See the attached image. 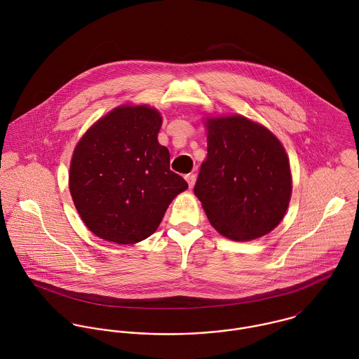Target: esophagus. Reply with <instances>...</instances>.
Segmentation results:
<instances>
[{
  "label": "esophagus",
  "mask_w": 359,
  "mask_h": 359,
  "mask_svg": "<svg viewBox=\"0 0 359 359\" xmlns=\"http://www.w3.org/2000/svg\"><path fill=\"white\" fill-rule=\"evenodd\" d=\"M185 180H187L189 188H194L195 181H196V175H195V174H188V175H185Z\"/></svg>",
  "instance_id": "34e87169"
}]
</instances>
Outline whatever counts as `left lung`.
<instances>
[{"mask_svg":"<svg viewBox=\"0 0 359 359\" xmlns=\"http://www.w3.org/2000/svg\"><path fill=\"white\" fill-rule=\"evenodd\" d=\"M210 224L246 242L283 218L292 175L286 152L265 127L243 116L207 120V157L194 188Z\"/></svg>","mask_w":359,"mask_h":359,"instance_id":"8db88e82","label":"left lung"}]
</instances>
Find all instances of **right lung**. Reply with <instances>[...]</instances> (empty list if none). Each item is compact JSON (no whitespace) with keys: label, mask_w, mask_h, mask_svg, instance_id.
Wrapping results in <instances>:
<instances>
[{"label":"right lung","mask_w":359,"mask_h":359,"mask_svg":"<svg viewBox=\"0 0 359 359\" xmlns=\"http://www.w3.org/2000/svg\"><path fill=\"white\" fill-rule=\"evenodd\" d=\"M161 117L148 106L117 107L74 149L69 188L87 228L107 242L134 245L157 229L172 199L188 188L157 142Z\"/></svg>","instance_id":"right-lung-1"}]
</instances>
